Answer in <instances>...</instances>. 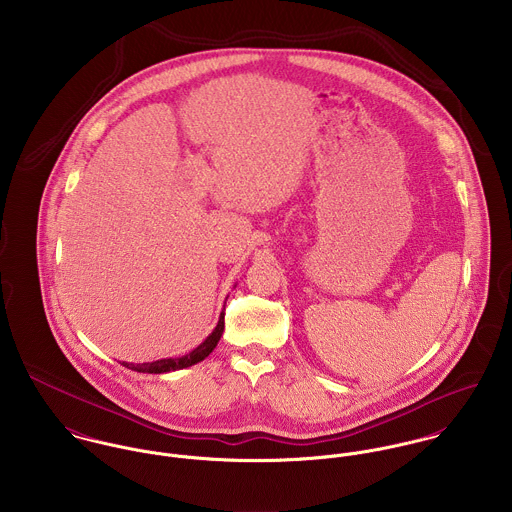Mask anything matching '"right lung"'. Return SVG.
Here are the masks:
<instances>
[{
    "label": "right lung",
    "mask_w": 512,
    "mask_h": 512,
    "mask_svg": "<svg viewBox=\"0 0 512 512\" xmlns=\"http://www.w3.org/2000/svg\"><path fill=\"white\" fill-rule=\"evenodd\" d=\"M222 331H224V311H220L219 323L213 329V333L199 347H195L191 353H187L183 357H175V359H159V361L144 363V365H130V363H122V365L132 368L136 372H147V374H163V372L181 370V368H187V366L197 365V363L205 361L215 351V347L219 345L220 337H222Z\"/></svg>",
    "instance_id": "obj_1"
}]
</instances>
